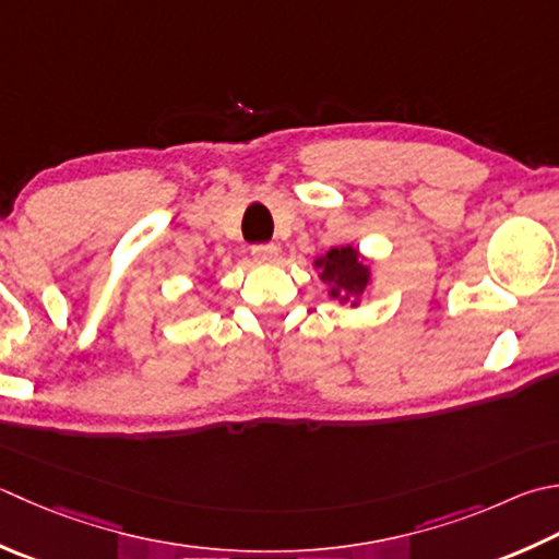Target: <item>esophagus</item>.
Listing matches in <instances>:
<instances>
[{
  "label": "esophagus",
  "mask_w": 559,
  "mask_h": 559,
  "mask_svg": "<svg viewBox=\"0 0 559 559\" xmlns=\"http://www.w3.org/2000/svg\"><path fill=\"white\" fill-rule=\"evenodd\" d=\"M251 257H254V261H259V264H273V261L278 259V247L254 245L251 247Z\"/></svg>",
  "instance_id": "esophagus-1"
}]
</instances>
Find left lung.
Listing matches in <instances>:
<instances>
[{"label": "left lung", "instance_id": "8db88e82", "mask_svg": "<svg viewBox=\"0 0 559 559\" xmlns=\"http://www.w3.org/2000/svg\"><path fill=\"white\" fill-rule=\"evenodd\" d=\"M314 269H320V278L330 283L332 298L352 302L354 308L370 283V269L354 247L330 249L324 257L314 259Z\"/></svg>", "mask_w": 559, "mask_h": 559}]
</instances>
